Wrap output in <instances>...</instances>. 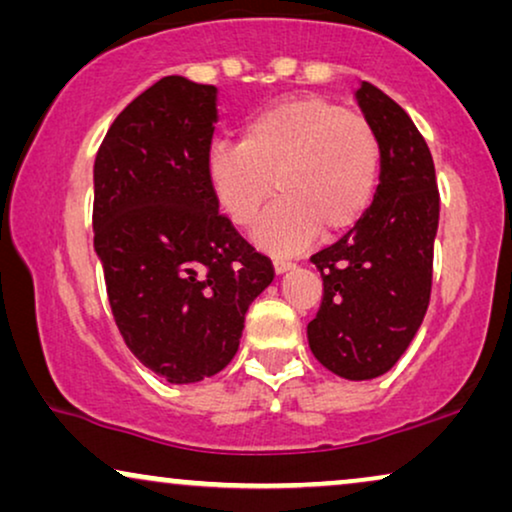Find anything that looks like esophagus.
<instances>
[{
	"label": "esophagus",
	"mask_w": 512,
	"mask_h": 512,
	"mask_svg": "<svg viewBox=\"0 0 512 512\" xmlns=\"http://www.w3.org/2000/svg\"><path fill=\"white\" fill-rule=\"evenodd\" d=\"M272 265H275L277 275H284V272H289L293 268V263L286 261V258H275V261H272Z\"/></svg>",
	"instance_id": "34e87169"
}]
</instances>
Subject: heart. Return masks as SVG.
Instances as JSON below:
<instances>
[{"mask_svg": "<svg viewBox=\"0 0 512 512\" xmlns=\"http://www.w3.org/2000/svg\"><path fill=\"white\" fill-rule=\"evenodd\" d=\"M205 174L237 228L254 226L272 193L282 195L256 240L293 251L359 226L380 186L382 139L366 116L328 97H289L251 116L242 142L212 146Z\"/></svg>", "mask_w": 512, "mask_h": 512, "instance_id": "1", "label": "heart"}]
</instances>
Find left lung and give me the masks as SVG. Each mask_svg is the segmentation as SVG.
I'll return each mask as SVG.
<instances>
[{
  "label": "left lung",
  "mask_w": 512,
  "mask_h": 512,
  "mask_svg": "<svg viewBox=\"0 0 512 512\" xmlns=\"http://www.w3.org/2000/svg\"><path fill=\"white\" fill-rule=\"evenodd\" d=\"M356 100L382 139L380 186L359 226L312 256L324 298L307 340L331 373L373 380L394 368L424 321L440 195L410 116L373 83L363 81Z\"/></svg>",
  "instance_id": "1"
}]
</instances>
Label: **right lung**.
Here are the masks:
<instances>
[{
  "label": "right lung",
  "instance_id": "1",
  "mask_svg": "<svg viewBox=\"0 0 512 512\" xmlns=\"http://www.w3.org/2000/svg\"><path fill=\"white\" fill-rule=\"evenodd\" d=\"M216 88L165 76L135 97L95 156L93 230L125 345L172 384L233 361L272 261L219 212L205 160Z\"/></svg>",
  "mask_w": 512,
  "mask_h": 512
}]
</instances>
